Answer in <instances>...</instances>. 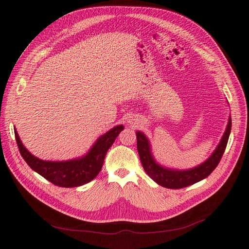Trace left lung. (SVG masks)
<instances>
[{
  "label": "left lung",
  "instance_id": "obj_1",
  "mask_svg": "<svg viewBox=\"0 0 249 249\" xmlns=\"http://www.w3.org/2000/svg\"><path fill=\"white\" fill-rule=\"evenodd\" d=\"M230 131L231 118H229L226 131H225L221 142H219L218 146L211 155V157L200 165L187 171L165 169V167L156 163V161L154 160L151 153V148H149L147 138L144 136V134H142L141 131L136 132L137 148L139 156H140V160L144 171L146 172V174L151 177L154 181L160 184L161 187H164L167 189H181L203 180V179L209 176L211 173L214 171V169L217 166L219 161H221L223 157L225 149H226Z\"/></svg>",
  "mask_w": 249,
  "mask_h": 249
}]
</instances>
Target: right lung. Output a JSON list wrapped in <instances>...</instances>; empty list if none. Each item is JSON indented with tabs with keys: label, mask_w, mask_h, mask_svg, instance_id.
Wrapping results in <instances>:
<instances>
[{
	"label": "right lung",
	"mask_w": 249,
	"mask_h": 249,
	"mask_svg": "<svg viewBox=\"0 0 249 249\" xmlns=\"http://www.w3.org/2000/svg\"><path fill=\"white\" fill-rule=\"evenodd\" d=\"M124 129L123 125L113 127L112 129L106 132L97 139V141L90 152L85 157L69 161H44L35 157L23 144L18 136V132L15 130V137L18 144L20 154L35 172L44 177L46 180L54 183L55 186L62 188H73L83 186L90 182L100 173L106 153L110 147L115 138Z\"/></svg>",
	"instance_id": "add662e5"
}]
</instances>
